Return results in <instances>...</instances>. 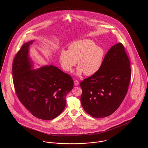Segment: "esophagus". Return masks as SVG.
Wrapping results in <instances>:
<instances>
[{
  "mask_svg": "<svg viewBox=\"0 0 148 148\" xmlns=\"http://www.w3.org/2000/svg\"><path fill=\"white\" fill-rule=\"evenodd\" d=\"M74 85L75 86H77L79 85V82H78V80H74Z\"/></svg>",
  "mask_w": 148,
  "mask_h": 148,
  "instance_id": "1",
  "label": "esophagus"
}]
</instances>
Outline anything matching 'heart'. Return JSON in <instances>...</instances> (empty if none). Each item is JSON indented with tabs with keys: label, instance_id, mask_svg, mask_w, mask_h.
Returning a JSON list of instances; mask_svg holds the SVG:
<instances>
[{
	"label": "heart",
	"instance_id": "heart-1",
	"mask_svg": "<svg viewBox=\"0 0 148 148\" xmlns=\"http://www.w3.org/2000/svg\"><path fill=\"white\" fill-rule=\"evenodd\" d=\"M104 50L95 45L89 39H82L72 43L68 51L62 50L59 60L64 71L71 72L76 64L79 66L76 71L77 75L83 73L85 75L91 76L100 69L103 62Z\"/></svg>",
	"mask_w": 148,
	"mask_h": 148
}]
</instances>
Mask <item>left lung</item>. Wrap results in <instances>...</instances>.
<instances>
[{
	"instance_id": "left-lung-1",
	"label": "left lung",
	"mask_w": 148,
	"mask_h": 148,
	"mask_svg": "<svg viewBox=\"0 0 148 148\" xmlns=\"http://www.w3.org/2000/svg\"><path fill=\"white\" fill-rule=\"evenodd\" d=\"M131 74L124 47L117 43L106 53L100 69L80 83L85 111L95 118L112 114L126 96Z\"/></svg>"
}]
</instances>
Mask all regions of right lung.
<instances>
[{"label": "right lung", "instance_id": "add662e5", "mask_svg": "<svg viewBox=\"0 0 148 148\" xmlns=\"http://www.w3.org/2000/svg\"><path fill=\"white\" fill-rule=\"evenodd\" d=\"M33 42L23 44L15 56L12 66L14 88L22 104L33 115L49 120L63 111L65 97L74 83L71 76L53 65L33 70L29 57V46Z\"/></svg>", "mask_w": 148, "mask_h": 148}]
</instances>
